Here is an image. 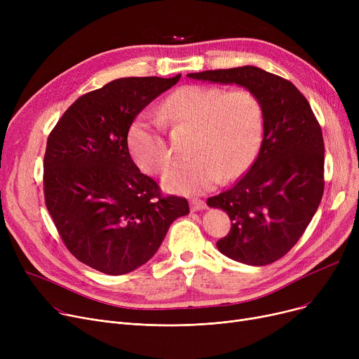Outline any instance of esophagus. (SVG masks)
<instances>
[{"mask_svg": "<svg viewBox=\"0 0 359 359\" xmlns=\"http://www.w3.org/2000/svg\"><path fill=\"white\" fill-rule=\"evenodd\" d=\"M206 205L203 201L201 199H191V210L195 212V211H201V210H205Z\"/></svg>", "mask_w": 359, "mask_h": 359, "instance_id": "34e87169", "label": "esophagus"}]
</instances>
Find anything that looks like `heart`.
<instances>
[{"label":"heart","mask_w":359,"mask_h":359,"mask_svg":"<svg viewBox=\"0 0 359 359\" xmlns=\"http://www.w3.org/2000/svg\"><path fill=\"white\" fill-rule=\"evenodd\" d=\"M164 123L192 128L191 160L177 164L164 176L168 192L199 195L219 182H230L246 172L262 142L265 109L249 88L227 90L218 86L187 84L161 102L156 113H141L132 122L128 144L142 170L164 173L173 161Z\"/></svg>","instance_id":"b5f03b06"}]
</instances>
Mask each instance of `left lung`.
<instances>
[{
    "label": "left lung",
    "instance_id": "1",
    "mask_svg": "<svg viewBox=\"0 0 359 359\" xmlns=\"http://www.w3.org/2000/svg\"><path fill=\"white\" fill-rule=\"evenodd\" d=\"M195 80L246 87L265 109L259 156L236 184L208 199L231 219L218 250L240 263L265 266L285 256L316 214L325 191L322 128L307 99L288 80L257 67L187 74Z\"/></svg>",
    "mask_w": 359,
    "mask_h": 359
}]
</instances>
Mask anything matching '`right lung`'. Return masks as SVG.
Returning a JSON list of instances; mask_svg holds the SVG:
<instances>
[{
	"instance_id": "1",
	"label": "right lung",
	"mask_w": 359,
	"mask_h": 359,
	"mask_svg": "<svg viewBox=\"0 0 359 359\" xmlns=\"http://www.w3.org/2000/svg\"><path fill=\"white\" fill-rule=\"evenodd\" d=\"M180 80L129 77L83 94L50 130L43 158L46 208L69 253L125 275L158 250L186 198L163 195L132 161L128 132L138 113Z\"/></svg>"
}]
</instances>
